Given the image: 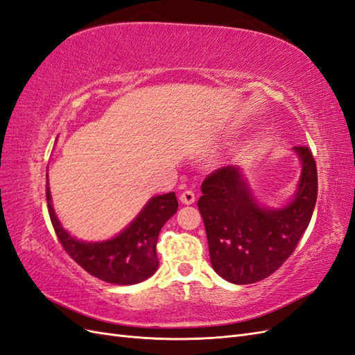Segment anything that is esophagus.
<instances>
[{
    "label": "esophagus",
    "instance_id": "esophagus-1",
    "mask_svg": "<svg viewBox=\"0 0 355 355\" xmlns=\"http://www.w3.org/2000/svg\"><path fill=\"white\" fill-rule=\"evenodd\" d=\"M195 201H196V196H195V193L192 192V190H186V192H183V193L180 195V202L181 204L192 205Z\"/></svg>",
    "mask_w": 355,
    "mask_h": 355
}]
</instances>
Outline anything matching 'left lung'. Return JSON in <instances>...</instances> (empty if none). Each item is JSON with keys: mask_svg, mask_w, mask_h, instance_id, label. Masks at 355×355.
Wrapping results in <instances>:
<instances>
[{"mask_svg": "<svg viewBox=\"0 0 355 355\" xmlns=\"http://www.w3.org/2000/svg\"><path fill=\"white\" fill-rule=\"evenodd\" d=\"M302 174L284 207L261 205L241 166H225L201 186L198 208L205 225L214 271L231 284H255L272 275L294 252L312 219L318 172L312 151L294 147Z\"/></svg>", "mask_w": 355, "mask_h": 355, "instance_id": "8db88e82", "label": "left lung"}]
</instances>
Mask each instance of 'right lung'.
<instances>
[{
  "instance_id": "right-lung-1",
  "label": "right lung",
  "mask_w": 355,
  "mask_h": 355,
  "mask_svg": "<svg viewBox=\"0 0 355 355\" xmlns=\"http://www.w3.org/2000/svg\"><path fill=\"white\" fill-rule=\"evenodd\" d=\"M48 210L61 246L91 276L114 285H135L151 277L159 268L156 244L162 226L177 213L174 192L153 196L139 214L116 234L103 241H84L70 235L55 214L49 184Z\"/></svg>"
}]
</instances>
